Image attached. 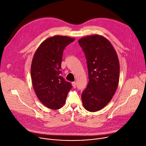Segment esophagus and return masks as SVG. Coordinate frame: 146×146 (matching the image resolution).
Returning a JSON list of instances; mask_svg holds the SVG:
<instances>
[{
    "instance_id": "obj_1",
    "label": "esophagus",
    "mask_w": 146,
    "mask_h": 146,
    "mask_svg": "<svg viewBox=\"0 0 146 146\" xmlns=\"http://www.w3.org/2000/svg\"><path fill=\"white\" fill-rule=\"evenodd\" d=\"M72 85L74 88H75L76 86V83L75 82H72Z\"/></svg>"
}]
</instances>
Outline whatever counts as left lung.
<instances>
[{
    "instance_id": "8db88e82",
    "label": "left lung",
    "mask_w": 146,
    "mask_h": 146,
    "mask_svg": "<svg viewBox=\"0 0 146 146\" xmlns=\"http://www.w3.org/2000/svg\"><path fill=\"white\" fill-rule=\"evenodd\" d=\"M86 59L89 82L81 95L85 109L96 111L104 108L116 91L120 65L117 53L110 42L99 35L78 40Z\"/></svg>"
}]
</instances>
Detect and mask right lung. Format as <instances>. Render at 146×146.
I'll list each match as a JSON object with an SVG mask.
<instances>
[{
	"instance_id": "add662e5",
	"label": "right lung",
	"mask_w": 146,
	"mask_h": 146,
	"mask_svg": "<svg viewBox=\"0 0 146 146\" xmlns=\"http://www.w3.org/2000/svg\"><path fill=\"white\" fill-rule=\"evenodd\" d=\"M75 38L55 36L44 40L37 49L31 65L33 88L40 102L47 108L57 110L63 106L70 82L61 76V61L65 48Z\"/></svg>"
}]
</instances>
